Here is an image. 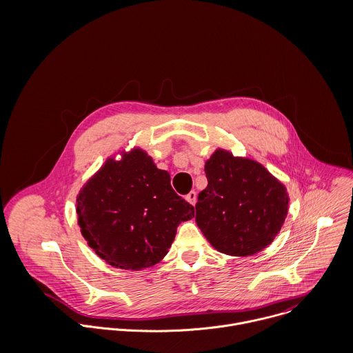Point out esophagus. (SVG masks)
<instances>
[{"label":"esophagus","mask_w":353,"mask_h":353,"mask_svg":"<svg viewBox=\"0 0 353 353\" xmlns=\"http://www.w3.org/2000/svg\"><path fill=\"white\" fill-rule=\"evenodd\" d=\"M186 200H188V202H190L192 205H196V202H197V193H196L194 190H192V192L186 196Z\"/></svg>","instance_id":"34e87169"}]
</instances>
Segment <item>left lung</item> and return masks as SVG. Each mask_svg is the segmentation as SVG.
<instances>
[{"label": "left lung", "instance_id": "obj_1", "mask_svg": "<svg viewBox=\"0 0 353 353\" xmlns=\"http://www.w3.org/2000/svg\"><path fill=\"white\" fill-rule=\"evenodd\" d=\"M208 186L199 194L196 223L210 245L227 255L263 250L280 232L288 193L262 164L217 150L205 163Z\"/></svg>", "mask_w": 353, "mask_h": 353}]
</instances>
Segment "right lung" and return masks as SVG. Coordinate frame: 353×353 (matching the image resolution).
<instances>
[{"label":"right lung","instance_id":"right-lung-1","mask_svg":"<svg viewBox=\"0 0 353 353\" xmlns=\"http://www.w3.org/2000/svg\"><path fill=\"white\" fill-rule=\"evenodd\" d=\"M77 217L84 239L107 263L140 270L168 252L176 228L194 217V206L172 186L139 148L108 159L77 197Z\"/></svg>","mask_w":353,"mask_h":353}]
</instances>
